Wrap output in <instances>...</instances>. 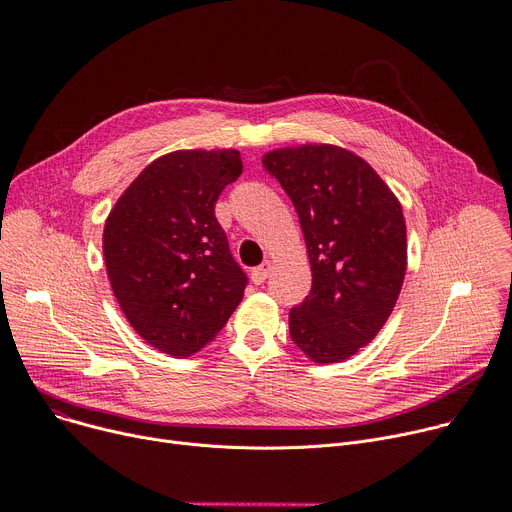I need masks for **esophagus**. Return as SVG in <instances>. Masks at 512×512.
I'll use <instances>...</instances> for the list:
<instances>
[{
  "label": "esophagus",
  "mask_w": 512,
  "mask_h": 512,
  "mask_svg": "<svg viewBox=\"0 0 512 512\" xmlns=\"http://www.w3.org/2000/svg\"><path fill=\"white\" fill-rule=\"evenodd\" d=\"M269 271H271V263L269 261H263L259 267H255L253 271H251V282L253 284H263L265 280H267V276H269Z\"/></svg>",
  "instance_id": "esophagus-1"
}]
</instances>
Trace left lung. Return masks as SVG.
Listing matches in <instances>:
<instances>
[{"label": "left lung", "mask_w": 512, "mask_h": 512, "mask_svg": "<svg viewBox=\"0 0 512 512\" xmlns=\"http://www.w3.org/2000/svg\"><path fill=\"white\" fill-rule=\"evenodd\" d=\"M294 203L313 286L290 311L292 342L313 362L354 356L387 323L403 286L407 238L401 203L374 168L331 144L263 156Z\"/></svg>", "instance_id": "1"}]
</instances>
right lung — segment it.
<instances>
[{
  "instance_id": "add662e5",
  "label": "right lung",
  "mask_w": 512,
  "mask_h": 512,
  "mask_svg": "<svg viewBox=\"0 0 512 512\" xmlns=\"http://www.w3.org/2000/svg\"><path fill=\"white\" fill-rule=\"evenodd\" d=\"M243 173L236 150H179L156 158L111 210L102 253L129 325L175 358L210 344L243 300L247 274L214 208Z\"/></svg>"
}]
</instances>
